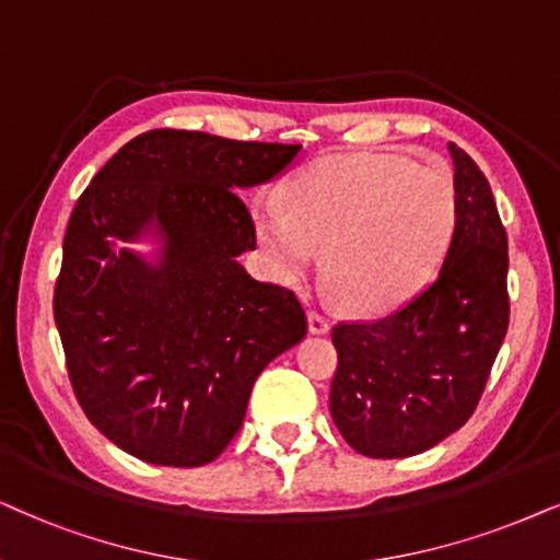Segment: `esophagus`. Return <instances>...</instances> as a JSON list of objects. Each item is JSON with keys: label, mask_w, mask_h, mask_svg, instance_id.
<instances>
[{"label": "esophagus", "mask_w": 560, "mask_h": 560, "mask_svg": "<svg viewBox=\"0 0 560 560\" xmlns=\"http://www.w3.org/2000/svg\"><path fill=\"white\" fill-rule=\"evenodd\" d=\"M307 323H310V332H315V335H325L327 330H330V319H327L325 315H319V312H310Z\"/></svg>", "instance_id": "1"}]
</instances>
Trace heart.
<instances>
[{
	"instance_id": "obj_1",
	"label": "heart",
	"mask_w": 560,
	"mask_h": 560,
	"mask_svg": "<svg viewBox=\"0 0 560 560\" xmlns=\"http://www.w3.org/2000/svg\"><path fill=\"white\" fill-rule=\"evenodd\" d=\"M456 178L399 151L335 153L287 186V202L260 197L253 230L287 284L325 266L348 307L384 315L432 279L458 230Z\"/></svg>"
}]
</instances>
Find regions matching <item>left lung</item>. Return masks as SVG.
I'll list each match as a JSON object with an SVG mask.
<instances>
[{
    "mask_svg": "<svg viewBox=\"0 0 560 560\" xmlns=\"http://www.w3.org/2000/svg\"><path fill=\"white\" fill-rule=\"evenodd\" d=\"M458 230L432 284L382 319L332 327L330 415L350 448L407 458L466 424L510 325L506 233L491 186L451 143Z\"/></svg>",
    "mask_w": 560,
    "mask_h": 560,
    "instance_id": "obj_1",
    "label": "left lung"
}]
</instances>
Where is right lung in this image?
I'll use <instances>...</instances> for the list:
<instances>
[{
  "instance_id": "1",
  "label": "right lung",
  "mask_w": 560,
  "mask_h": 560,
  "mask_svg": "<svg viewBox=\"0 0 560 560\" xmlns=\"http://www.w3.org/2000/svg\"><path fill=\"white\" fill-rule=\"evenodd\" d=\"M302 145L148 130L96 171L73 207L54 315L81 409L117 448L194 468L241 430L260 371L307 332L292 289L237 264L256 230L237 189L268 182ZM148 221L159 267L119 240Z\"/></svg>"
}]
</instances>
